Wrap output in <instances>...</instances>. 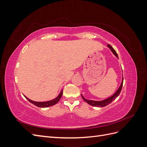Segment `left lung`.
I'll return each mask as SVG.
<instances>
[{
  "label": "left lung",
  "instance_id": "obj_1",
  "mask_svg": "<svg viewBox=\"0 0 147 147\" xmlns=\"http://www.w3.org/2000/svg\"><path fill=\"white\" fill-rule=\"evenodd\" d=\"M109 48H110V49L111 50V51H112L113 52V54L116 56L118 58V55L117 53L116 52V51H115L114 49L113 48V47L111 46L110 45H107ZM123 80H122V82H121V85H120L119 88H118V90L117 91V92L115 93V94L112 96L110 97L109 98L107 99H105L104 100H101V101H95V100H88L84 98V97L82 95V98L86 102H87V103L88 104H90L92 106H94V107H105L106 105H107L109 104H110L111 102H112L113 100H114L115 99L117 98V97L119 96V94H120V92H121V89H122V87H123Z\"/></svg>",
  "mask_w": 147,
  "mask_h": 147
}]
</instances>
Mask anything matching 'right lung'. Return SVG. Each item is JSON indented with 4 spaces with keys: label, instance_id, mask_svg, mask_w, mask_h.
Returning a JSON list of instances; mask_svg holds the SVG:
<instances>
[{
    "label": "right lung",
    "instance_id": "add662e5",
    "mask_svg": "<svg viewBox=\"0 0 147 147\" xmlns=\"http://www.w3.org/2000/svg\"><path fill=\"white\" fill-rule=\"evenodd\" d=\"M62 95H63V91L61 92L59 95L57 96L56 98H55V99H53L52 100L47 101V102H35V101L30 100L29 99H28V97H26V96H25V97L30 102H31V103L33 104L35 106L38 107H43V108H45V107H50V106H52V105H54L56 104H57V102H59V100H60Z\"/></svg>",
    "mask_w": 147,
    "mask_h": 147
}]
</instances>
